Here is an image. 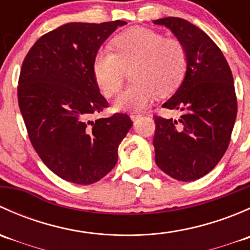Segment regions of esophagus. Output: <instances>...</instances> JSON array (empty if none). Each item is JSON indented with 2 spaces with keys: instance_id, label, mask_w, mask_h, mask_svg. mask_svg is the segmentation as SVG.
Returning <instances> with one entry per match:
<instances>
[{
  "instance_id": "34e87169",
  "label": "esophagus",
  "mask_w": 250,
  "mask_h": 250,
  "mask_svg": "<svg viewBox=\"0 0 250 250\" xmlns=\"http://www.w3.org/2000/svg\"><path fill=\"white\" fill-rule=\"evenodd\" d=\"M139 117H141L140 113H130V118H132L133 121L138 120V118H139Z\"/></svg>"
}]
</instances>
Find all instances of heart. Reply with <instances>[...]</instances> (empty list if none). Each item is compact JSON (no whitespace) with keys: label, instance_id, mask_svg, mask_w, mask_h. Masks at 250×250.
Wrapping results in <instances>:
<instances>
[{"label":"heart","instance_id":"heart-1","mask_svg":"<svg viewBox=\"0 0 250 250\" xmlns=\"http://www.w3.org/2000/svg\"><path fill=\"white\" fill-rule=\"evenodd\" d=\"M111 48L113 53L98 50L92 72L103 94L110 98L122 87L125 70L132 67L133 83L116 99L120 110H144L157 92H173L185 77L188 57L184 43L156 30L141 26L125 30L111 40Z\"/></svg>","mask_w":250,"mask_h":250}]
</instances>
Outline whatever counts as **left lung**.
Here are the masks:
<instances>
[{
	"instance_id": "8db88e82",
	"label": "left lung",
	"mask_w": 250,
	"mask_h": 250,
	"mask_svg": "<svg viewBox=\"0 0 250 250\" xmlns=\"http://www.w3.org/2000/svg\"><path fill=\"white\" fill-rule=\"evenodd\" d=\"M153 22L172 30L188 57L183 83L162 105L181 116L153 115L155 161L173 179L192 181L210 172L230 144L237 116L232 72L220 48L200 27L175 17Z\"/></svg>"
}]
</instances>
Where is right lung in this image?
Here are the masks:
<instances>
[{"instance_id":"right-lung-1","label":"right lung","mask_w":250,"mask_h":250,"mask_svg":"<svg viewBox=\"0 0 250 250\" xmlns=\"http://www.w3.org/2000/svg\"><path fill=\"white\" fill-rule=\"evenodd\" d=\"M125 21L69 22L40 37L22 62L18 103L27 135L44 165L64 180L89 185L115 167L118 146L133 125L109 107L92 72L94 55Z\"/></svg>"}]
</instances>
